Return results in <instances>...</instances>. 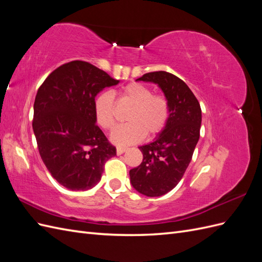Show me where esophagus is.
Returning <instances> with one entry per match:
<instances>
[{
  "mask_svg": "<svg viewBox=\"0 0 262 262\" xmlns=\"http://www.w3.org/2000/svg\"><path fill=\"white\" fill-rule=\"evenodd\" d=\"M126 150L125 147H121V146H117V154L120 155V154H123Z\"/></svg>",
  "mask_w": 262,
  "mask_h": 262,
  "instance_id": "34e87169",
  "label": "esophagus"
}]
</instances>
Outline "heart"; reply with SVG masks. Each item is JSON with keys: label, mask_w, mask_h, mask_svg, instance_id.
<instances>
[{"label": "heart", "mask_w": 262, "mask_h": 262, "mask_svg": "<svg viewBox=\"0 0 262 262\" xmlns=\"http://www.w3.org/2000/svg\"><path fill=\"white\" fill-rule=\"evenodd\" d=\"M119 96L122 102L132 106V109L125 118L129 123L118 126L112 133L115 143H137L145 136L153 138L164 130L169 118V102L165 96L153 94L150 87L137 82L123 86ZM94 115L101 129L109 131L114 128L117 117L113 94L102 92L95 97Z\"/></svg>", "instance_id": "heart-1"}]
</instances>
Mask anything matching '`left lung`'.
Here are the masks:
<instances>
[{"label": "left lung", "instance_id": "1", "mask_svg": "<svg viewBox=\"0 0 262 262\" xmlns=\"http://www.w3.org/2000/svg\"><path fill=\"white\" fill-rule=\"evenodd\" d=\"M137 81L158 84L169 102L165 129L152 143L139 147L143 161L130 170L134 189L147 196H160L178 185L191 161L200 138L201 107L188 85L171 73L156 71Z\"/></svg>", "mask_w": 262, "mask_h": 262}]
</instances>
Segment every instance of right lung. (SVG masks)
Instances as JSON below:
<instances>
[{"instance_id":"right-lung-1","label":"right lung","mask_w":262,"mask_h":262,"mask_svg":"<svg viewBox=\"0 0 262 262\" xmlns=\"http://www.w3.org/2000/svg\"><path fill=\"white\" fill-rule=\"evenodd\" d=\"M118 82L91 63L75 60L55 69L38 89L33 118L38 150L63 187H94L106 162L116 155V147L96 124L94 99Z\"/></svg>"}]
</instances>
